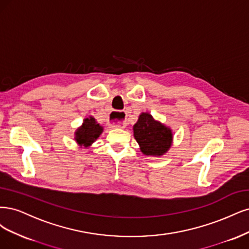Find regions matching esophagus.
<instances>
[{"instance_id": "1", "label": "esophagus", "mask_w": 249, "mask_h": 249, "mask_svg": "<svg viewBox=\"0 0 249 249\" xmlns=\"http://www.w3.org/2000/svg\"><path fill=\"white\" fill-rule=\"evenodd\" d=\"M108 124L115 128H123L126 125V114L124 111H113L108 119Z\"/></svg>"}]
</instances>
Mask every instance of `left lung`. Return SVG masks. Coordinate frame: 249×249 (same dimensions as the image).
<instances>
[{
    "label": "left lung",
    "instance_id": "left-lung-1",
    "mask_svg": "<svg viewBox=\"0 0 249 249\" xmlns=\"http://www.w3.org/2000/svg\"><path fill=\"white\" fill-rule=\"evenodd\" d=\"M133 134L145 155L160 156L170 149L173 134L170 128L155 121L150 114L142 113L133 126Z\"/></svg>",
    "mask_w": 249,
    "mask_h": 249
}]
</instances>
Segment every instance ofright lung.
<instances>
[{
  "label": "right lung",
  "instance_id": "add662e5",
  "mask_svg": "<svg viewBox=\"0 0 249 249\" xmlns=\"http://www.w3.org/2000/svg\"><path fill=\"white\" fill-rule=\"evenodd\" d=\"M102 130V127L95 121L93 117L87 118L85 119L83 126L76 130L75 140L79 145L88 147L99 138Z\"/></svg>",
  "mask_w": 249,
  "mask_h": 249
}]
</instances>
